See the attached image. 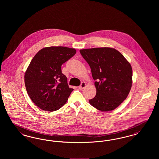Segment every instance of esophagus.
I'll return each instance as SVG.
<instances>
[{
	"label": "esophagus",
	"instance_id": "obj_1",
	"mask_svg": "<svg viewBox=\"0 0 159 159\" xmlns=\"http://www.w3.org/2000/svg\"><path fill=\"white\" fill-rule=\"evenodd\" d=\"M85 86H86V83L83 82H82V83L80 84V85L79 86V88L80 89L82 90V89H83L85 88Z\"/></svg>",
	"mask_w": 159,
	"mask_h": 159
}]
</instances>
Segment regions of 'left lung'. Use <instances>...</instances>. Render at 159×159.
<instances>
[{
	"label": "left lung",
	"mask_w": 159,
	"mask_h": 159,
	"mask_svg": "<svg viewBox=\"0 0 159 159\" xmlns=\"http://www.w3.org/2000/svg\"><path fill=\"white\" fill-rule=\"evenodd\" d=\"M91 67L97 93L89 100L101 111H111L126 99L132 87V69L128 61L116 49L96 48L80 50Z\"/></svg>",
	"instance_id": "8db88e82"
}]
</instances>
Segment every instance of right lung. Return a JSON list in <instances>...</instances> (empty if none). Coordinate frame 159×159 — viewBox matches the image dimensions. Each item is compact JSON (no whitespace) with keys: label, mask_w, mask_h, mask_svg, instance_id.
<instances>
[{"label":"right lung","mask_w":159,"mask_h":159,"mask_svg":"<svg viewBox=\"0 0 159 159\" xmlns=\"http://www.w3.org/2000/svg\"><path fill=\"white\" fill-rule=\"evenodd\" d=\"M76 53L75 49L51 46L40 50L32 59L24 82L29 96L40 109L56 111L67 101L73 89L68 87L61 66Z\"/></svg>","instance_id":"1"}]
</instances>
